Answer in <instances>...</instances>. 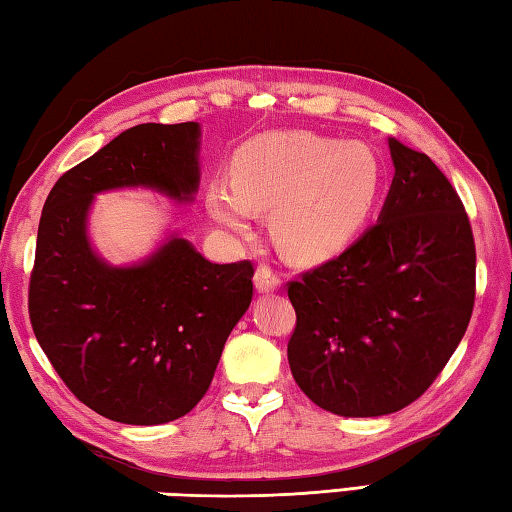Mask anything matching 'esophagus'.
I'll use <instances>...</instances> for the list:
<instances>
[{
    "instance_id": "1",
    "label": "esophagus",
    "mask_w": 512,
    "mask_h": 512,
    "mask_svg": "<svg viewBox=\"0 0 512 512\" xmlns=\"http://www.w3.org/2000/svg\"><path fill=\"white\" fill-rule=\"evenodd\" d=\"M254 283H256V290L261 294H270V292H276L281 288V276L276 274L274 270H270V267L261 265L256 270V276H254Z\"/></svg>"
}]
</instances>
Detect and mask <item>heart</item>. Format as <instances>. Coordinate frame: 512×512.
Instances as JSON below:
<instances>
[{
    "label": "heart",
    "mask_w": 512,
    "mask_h": 512,
    "mask_svg": "<svg viewBox=\"0 0 512 512\" xmlns=\"http://www.w3.org/2000/svg\"><path fill=\"white\" fill-rule=\"evenodd\" d=\"M233 179L206 186L211 218L247 231L272 209V236L294 263H321L360 236L382 193V164L362 141L312 132H267L242 143Z\"/></svg>",
    "instance_id": "b5f03b06"
}]
</instances>
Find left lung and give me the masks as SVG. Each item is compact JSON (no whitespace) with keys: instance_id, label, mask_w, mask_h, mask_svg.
Listing matches in <instances>:
<instances>
[{"instance_id":"obj_1","label":"left lung","mask_w":512,"mask_h":512,"mask_svg":"<svg viewBox=\"0 0 512 512\" xmlns=\"http://www.w3.org/2000/svg\"><path fill=\"white\" fill-rule=\"evenodd\" d=\"M396 175L373 227L333 261L288 283L294 380L330 414L400 411L429 389L474 308L472 227L425 152L389 139Z\"/></svg>"}]
</instances>
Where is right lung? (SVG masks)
Wrapping results in <instances>:
<instances>
[{"instance_id": "1", "label": "right lung", "mask_w": 512, "mask_h": 512, "mask_svg": "<svg viewBox=\"0 0 512 512\" xmlns=\"http://www.w3.org/2000/svg\"><path fill=\"white\" fill-rule=\"evenodd\" d=\"M200 125L141 123L67 170L44 202L29 317L69 391L116 423L161 425L204 398L224 342L254 294V265L206 261L170 236L137 265L92 249L96 193L152 188L191 202L200 184Z\"/></svg>"}]
</instances>
